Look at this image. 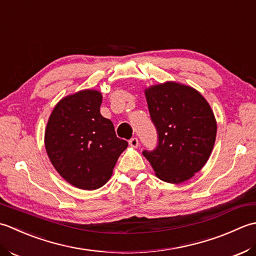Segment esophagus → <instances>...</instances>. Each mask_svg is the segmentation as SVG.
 <instances>
[{"mask_svg": "<svg viewBox=\"0 0 256 256\" xmlns=\"http://www.w3.org/2000/svg\"><path fill=\"white\" fill-rule=\"evenodd\" d=\"M129 144L132 146V147H138V144H139V142H138V138H136V137H134V138H132L129 140Z\"/></svg>", "mask_w": 256, "mask_h": 256, "instance_id": "esophagus-1", "label": "esophagus"}]
</instances>
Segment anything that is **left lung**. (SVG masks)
<instances>
[{
	"label": "left lung",
	"mask_w": 256,
	"mask_h": 256,
	"mask_svg": "<svg viewBox=\"0 0 256 256\" xmlns=\"http://www.w3.org/2000/svg\"><path fill=\"white\" fill-rule=\"evenodd\" d=\"M146 98L158 142L142 154L159 179L181 184L210 157L216 136L214 114L200 92L176 82L152 86Z\"/></svg>",
	"instance_id": "obj_1"
}]
</instances>
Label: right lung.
Here are the masks:
<instances>
[{
    "mask_svg": "<svg viewBox=\"0 0 256 256\" xmlns=\"http://www.w3.org/2000/svg\"><path fill=\"white\" fill-rule=\"evenodd\" d=\"M102 94L82 90L57 104L45 132L50 162L67 182L84 190L102 186L127 148L100 114Z\"/></svg>",
    "mask_w": 256,
    "mask_h": 256,
    "instance_id": "right-lung-1",
    "label": "right lung"
}]
</instances>
